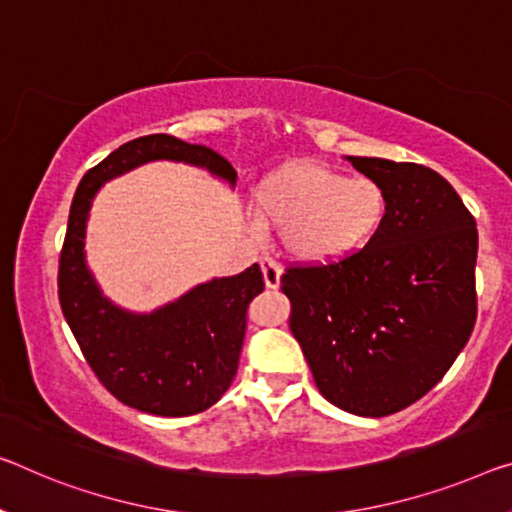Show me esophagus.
<instances>
[{
  "label": "esophagus",
  "mask_w": 512,
  "mask_h": 512,
  "mask_svg": "<svg viewBox=\"0 0 512 512\" xmlns=\"http://www.w3.org/2000/svg\"><path fill=\"white\" fill-rule=\"evenodd\" d=\"M261 270H263V279L267 288H279L281 283V267L272 261V258L263 256L261 258Z\"/></svg>",
  "instance_id": "1"
}]
</instances>
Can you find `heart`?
<instances>
[{
    "label": "heart",
    "mask_w": 512,
    "mask_h": 512,
    "mask_svg": "<svg viewBox=\"0 0 512 512\" xmlns=\"http://www.w3.org/2000/svg\"><path fill=\"white\" fill-rule=\"evenodd\" d=\"M256 212L267 229L281 231V247L293 261L325 265L371 242L387 217V196L371 178L293 162L258 185Z\"/></svg>",
    "instance_id": "b5f03b06"
}]
</instances>
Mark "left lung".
Returning <instances> with one entry per match:
<instances>
[{
	"label": "left lung",
	"mask_w": 512,
	"mask_h": 512,
	"mask_svg": "<svg viewBox=\"0 0 512 512\" xmlns=\"http://www.w3.org/2000/svg\"><path fill=\"white\" fill-rule=\"evenodd\" d=\"M387 196L371 242L338 263L290 267V332L329 403L405 410L442 380L476 322L478 231L451 183L423 164L345 157Z\"/></svg>",
	"instance_id": "left-lung-1"
}]
</instances>
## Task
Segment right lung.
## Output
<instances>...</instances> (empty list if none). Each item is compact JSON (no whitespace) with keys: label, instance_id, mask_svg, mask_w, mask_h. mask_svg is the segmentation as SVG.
<instances>
[{"label":"right lung","instance_id":"1","mask_svg":"<svg viewBox=\"0 0 512 512\" xmlns=\"http://www.w3.org/2000/svg\"><path fill=\"white\" fill-rule=\"evenodd\" d=\"M157 160L192 164L235 185L231 164L206 146L171 135H148L119 146L86 171L75 192L59 258V302L107 391L146 414L190 416L208 410L231 387L249 302L263 293L265 283L261 265L254 263L235 277L199 283L148 313L123 309L102 293L84 249L93 199L107 180Z\"/></svg>","mask_w":512,"mask_h":512}]
</instances>
